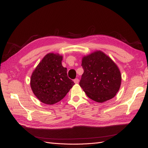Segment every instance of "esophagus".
Returning a JSON list of instances; mask_svg holds the SVG:
<instances>
[{"label": "esophagus", "instance_id": "obj_1", "mask_svg": "<svg viewBox=\"0 0 148 148\" xmlns=\"http://www.w3.org/2000/svg\"><path fill=\"white\" fill-rule=\"evenodd\" d=\"M78 82H79V79H78V78H75V79H74V83H75L77 84V83H78Z\"/></svg>", "mask_w": 148, "mask_h": 148}]
</instances>
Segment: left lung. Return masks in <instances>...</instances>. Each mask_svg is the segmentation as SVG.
Returning <instances> with one entry per match:
<instances>
[{
	"label": "left lung",
	"instance_id": "left-lung-1",
	"mask_svg": "<svg viewBox=\"0 0 148 148\" xmlns=\"http://www.w3.org/2000/svg\"><path fill=\"white\" fill-rule=\"evenodd\" d=\"M84 72L79 86L88 97L97 102L110 100L119 91L122 77L114 61L102 51H95L82 59Z\"/></svg>",
	"mask_w": 148,
	"mask_h": 148
}]
</instances>
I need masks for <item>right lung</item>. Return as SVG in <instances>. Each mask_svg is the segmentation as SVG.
<instances>
[{"instance_id": "obj_1", "label": "right lung", "mask_w": 148, "mask_h": 148, "mask_svg": "<svg viewBox=\"0 0 148 148\" xmlns=\"http://www.w3.org/2000/svg\"><path fill=\"white\" fill-rule=\"evenodd\" d=\"M62 56L49 53L39 62L31 77L34 95L44 104H54L66 96L75 84L62 65Z\"/></svg>"}]
</instances>
